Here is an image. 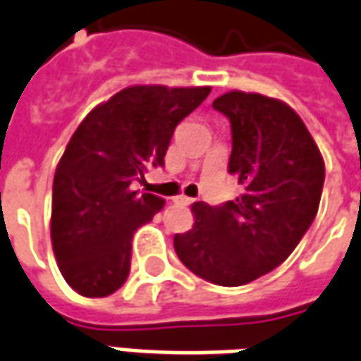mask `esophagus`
<instances>
[{
  "mask_svg": "<svg viewBox=\"0 0 361 361\" xmlns=\"http://www.w3.org/2000/svg\"><path fill=\"white\" fill-rule=\"evenodd\" d=\"M173 202H175V204H180V206H188V204H192V198L180 195V196H175V198H173Z\"/></svg>",
  "mask_w": 361,
  "mask_h": 361,
  "instance_id": "obj_1",
  "label": "esophagus"
}]
</instances>
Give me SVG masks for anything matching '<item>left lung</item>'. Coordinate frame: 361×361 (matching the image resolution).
<instances>
[{"mask_svg":"<svg viewBox=\"0 0 361 361\" xmlns=\"http://www.w3.org/2000/svg\"><path fill=\"white\" fill-rule=\"evenodd\" d=\"M212 108L230 119L228 171L243 195L220 206L195 202V226L176 233L175 252L200 279L238 287L279 267L309 232L324 163L302 119L283 102L228 92Z\"/></svg>","mask_w":361,"mask_h":361,"instance_id":"1","label":"left lung"}]
</instances>
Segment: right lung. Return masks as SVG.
I'll list each match as a JSON object with an SVG mask.
<instances>
[{
  "mask_svg": "<svg viewBox=\"0 0 361 361\" xmlns=\"http://www.w3.org/2000/svg\"><path fill=\"white\" fill-rule=\"evenodd\" d=\"M210 88L133 86L84 118L52 183L51 238L62 277L82 297H108L126 283L131 240L165 198L131 190L165 165L175 128Z\"/></svg>",
  "mask_w": 361,
  "mask_h": 361,
  "instance_id": "obj_1",
  "label": "right lung"
}]
</instances>
